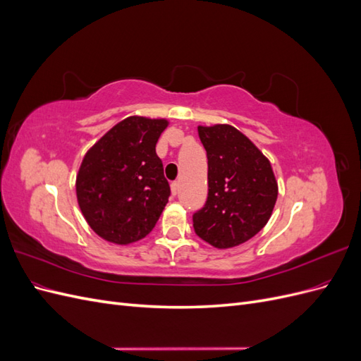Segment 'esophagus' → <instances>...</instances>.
Listing matches in <instances>:
<instances>
[{"instance_id":"34e87169","label":"esophagus","mask_w":361,"mask_h":361,"mask_svg":"<svg viewBox=\"0 0 361 361\" xmlns=\"http://www.w3.org/2000/svg\"><path fill=\"white\" fill-rule=\"evenodd\" d=\"M178 191H179V182L174 180V182H171V194L176 195Z\"/></svg>"}]
</instances>
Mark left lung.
<instances>
[{"label":"left lung","instance_id":"obj_1","mask_svg":"<svg viewBox=\"0 0 361 361\" xmlns=\"http://www.w3.org/2000/svg\"><path fill=\"white\" fill-rule=\"evenodd\" d=\"M207 157V199L194 212V232L216 248L248 241L268 223L277 200L269 161L231 125L199 126Z\"/></svg>","mask_w":361,"mask_h":361}]
</instances>
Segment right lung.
Masks as SVG:
<instances>
[{"label":"right lung","mask_w":361,"mask_h":361,"mask_svg":"<svg viewBox=\"0 0 361 361\" xmlns=\"http://www.w3.org/2000/svg\"><path fill=\"white\" fill-rule=\"evenodd\" d=\"M169 122L133 116L87 152L76 176L84 218L105 241L126 245L152 232L170 197L157 143Z\"/></svg>","instance_id":"1"}]
</instances>
